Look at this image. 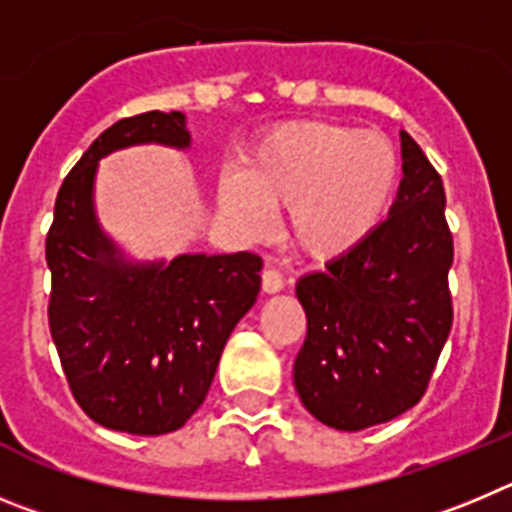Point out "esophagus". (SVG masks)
<instances>
[{
	"label": "esophagus",
	"mask_w": 512,
	"mask_h": 512,
	"mask_svg": "<svg viewBox=\"0 0 512 512\" xmlns=\"http://www.w3.org/2000/svg\"><path fill=\"white\" fill-rule=\"evenodd\" d=\"M262 290L270 293V296H273V293H280V290H283V275H280L278 270H273V267H265V270H262Z\"/></svg>",
	"instance_id": "34e87169"
}]
</instances>
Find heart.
Wrapping results in <instances>:
<instances>
[{"instance_id":"b5f03b06","label":"heart","mask_w":512,"mask_h":512,"mask_svg":"<svg viewBox=\"0 0 512 512\" xmlns=\"http://www.w3.org/2000/svg\"><path fill=\"white\" fill-rule=\"evenodd\" d=\"M398 181V153L382 132L301 119L267 132L242 158L239 173L224 170L216 196L247 237L267 232V206H288L293 247L313 260H331L380 227Z\"/></svg>"}]
</instances>
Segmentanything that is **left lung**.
Returning a JSON list of instances; mask_svg holds the SVG:
<instances>
[{"mask_svg": "<svg viewBox=\"0 0 512 512\" xmlns=\"http://www.w3.org/2000/svg\"><path fill=\"white\" fill-rule=\"evenodd\" d=\"M400 155L403 181L388 219L296 285L308 331L293 382L306 411L339 431L413 408L454 319L444 183L408 132H400Z\"/></svg>", "mask_w": 512, "mask_h": 512, "instance_id": "left-lung-1", "label": "left lung"}]
</instances>
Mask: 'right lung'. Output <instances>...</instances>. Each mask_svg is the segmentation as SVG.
<instances>
[{"label":"right lung","mask_w":512,"mask_h":512,"mask_svg":"<svg viewBox=\"0 0 512 512\" xmlns=\"http://www.w3.org/2000/svg\"><path fill=\"white\" fill-rule=\"evenodd\" d=\"M186 150V114L145 112L101 132L55 199L45 260L48 321L76 403L91 421L135 436L181 428L199 411L229 334L255 306L262 260L252 252L135 262L101 229L99 160L132 145Z\"/></svg>","instance_id":"1"}]
</instances>
